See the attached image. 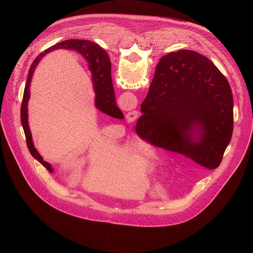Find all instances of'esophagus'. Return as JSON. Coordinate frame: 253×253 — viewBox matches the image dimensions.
Returning a JSON list of instances; mask_svg holds the SVG:
<instances>
[{
    "mask_svg": "<svg viewBox=\"0 0 253 253\" xmlns=\"http://www.w3.org/2000/svg\"><path fill=\"white\" fill-rule=\"evenodd\" d=\"M127 116H128L127 118H128L130 121H133V120H135V119L137 118V116H138V112H137V111H132V112H129Z\"/></svg>",
    "mask_w": 253,
    "mask_h": 253,
    "instance_id": "esophagus-1",
    "label": "esophagus"
}]
</instances>
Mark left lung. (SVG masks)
<instances>
[{
	"mask_svg": "<svg viewBox=\"0 0 253 253\" xmlns=\"http://www.w3.org/2000/svg\"><path fill=\"white\" fill-rule=\"evenodd\" d=\"M233 105L227 79L208 58L190 50L170 53L156 67L136 132L212 170L232 136Z\"/></svg>",
	"mask_w": 253,
	"mask_h": 253,
	"instance_id": "8db88e82",
	"label": "left lung"
}]
</instances>
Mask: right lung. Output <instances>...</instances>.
<instances>
[{
	"instance_id": "add662e5",
	"label": "right lung",
	"mask_w": 253,
	"mask_h": 253,
	"mask_svg": "<svg viewBox=\"0 0 253 253\" xmlns=\"http://www.w3.org/2000/svg\"><path fill=\"white\" fill-rule=\"evenodd\" d=\"M56 49H69V50H75L82 54L88 61L90 65V69L93 74V82H94V89L96 93V107L103 113L109 115L114 118L123 119L124 115L122 114L121 110L118 108L116 104L115 99V92L113 88L112 78H111V62L109 57H108L107 53L100 48L98 45L86 41V40H77V39H71L66 40L63 42H60L46 51H44L42 54H40L37 58L34 60L32 63L27 81L26 86L24 90V96H23V102L21 106V122L22 126L25 132L27 146L31 153V155L37 159L43 166L46 167V169L49 172H53V169L51 165L43 160L41 155L38 153V151L35 149L32 135L30 132V128L28 125V101L30 98V83L32 80V76L34 73V70L36 66L38 65L41 58Z\"/></svg>"
}]
</instances>
